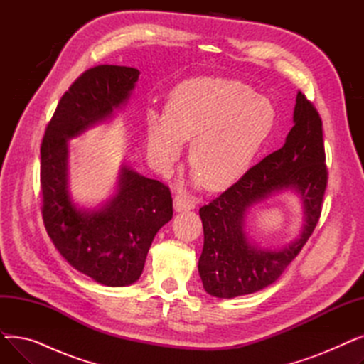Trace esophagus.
<instances>
[{
	"instance_id": "obj_1",
	"label": "esophagus",
	"mask_w": 364,
	"mask_h": 364,
	"mask_svg": "<svg viewBox=\"0 0 364 364\" xmlns=\"http://www.w3.org/2000/svg\"><path fill=\"white\" fill-rule=\"evenodd\" d=\"M174 209L177 213H183V211H192V209H195V203L192 200L186 199L184 196L181 195H177L174 198Z\"/></svg>"
}]
</instances>
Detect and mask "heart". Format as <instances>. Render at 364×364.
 I'll return each mask as SVG.
<instances>
[{"instance_id":"heart-1","label":"heart","mask_w":364,"mask_h":364,"mask_svg":"<svg viewBox=\"0 0 364 364\" xmlns=\"http://www.w3.org/2000/svg\"><path fill=\"white\" fill-rule=\"evenodd\" d=\"M272 103L251 87L225 78H193L169 92L165 113L150 110L146 139L155 165L166 171L190 140L195 183L218 192L250 169L274 127Z\"/></svg>"}]
</instances>
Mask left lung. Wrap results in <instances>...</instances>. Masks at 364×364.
<instances>
[{
    "label": "left lung",
    "instance_id": "1",
    "mask_svg": "<svg viewBox=\"0 0 364 364\" xmlns=\"http://www.w3.org/2000/svg\"><path fill=\"white\" fill-rule=\"evenodd\" d=\"M324 161L321 119L314 106L298 91L294 127L284 144L199 209L203 250L198 270L209 295L232 299L254 294L282 276L320 218L328 184ZM284 191L300 198L304 214L301 232L296 240L277 250L261 248L245 233V215L258 203Z\"/></svg>",
    "mask_w": 364,
    "mask_h": 364
}]
</instances>
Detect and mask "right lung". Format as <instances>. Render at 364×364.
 I'll return each instance as SVG.
<instances>
[{"instance_id": "obj_1", "label": "right lung", "mask_w": 364, "mask_h": 364, "mask_svg": "<svg viewBox=\"0 0 364 364\" xmlns=\"http://www.w3.org/2000/svg\"><path fill=\"white\" fill-rule=\"evenodd\" d=\"M140 70L102 65L63 94L41 144L43 218L57 251L75 270L110 288L132 284L149 247L172 218L169 188L122 164L114 193L95 208L69 190V140L110 121L129 100Z\"/></svg>"}]
</instances>
